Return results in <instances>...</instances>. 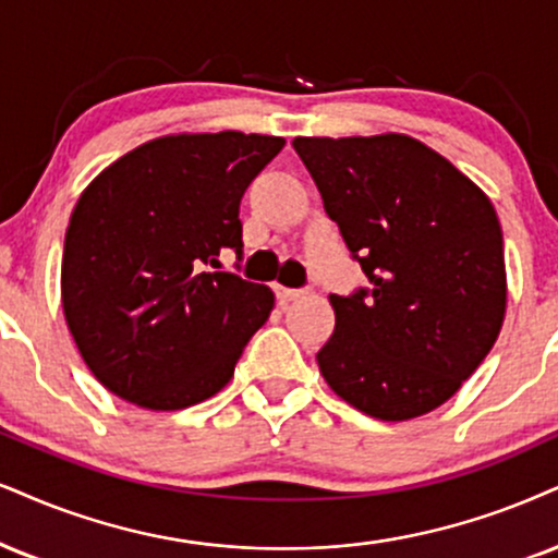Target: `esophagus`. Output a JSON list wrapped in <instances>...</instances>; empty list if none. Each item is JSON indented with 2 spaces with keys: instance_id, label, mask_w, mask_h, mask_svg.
<instances>
[{
  "instance_id": "34e87169",
  "label": "esophagus",
  "mask_w": 558,
  "mask_h": 558,
  "mask_svg": "<svg viewBox=\"0 0 558 558\" xmlns=\"http://www.w3.org/2000/svg\"><path fill=\"white\" fill-rule=\"evenodd\" d=\"M274 292H277L279 302H292V300H300L307 294V290H290V287H279V284L274 287Z\"/></svg>"
}]
</instances>
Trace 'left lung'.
Masks as SVG:
<instances>
[{"label": "left lung", "mask_w": 558, "mask_h": 558, "mask_svg": "<svg viewBox=\"0 0 558 558\" xmlns=\"http://www.w3.org/2000/svg\"><path fill=\"white\" fill-rule=\"evenodd\" d=\"M292 147L369 279L331 294L323 377L383 422L437 409L476 373L505 320L497 211L456 165L411 136H298Z\"/></svg>", "instance_id": "obj_1"}]
</instances>
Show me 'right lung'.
<instances>
[{
	"label": "right lung",
	"instance_id": "obj_1",
	"mask_svg": "<svg viewBox=\"0 0 558 558\" xmlns=\"http://www.w3.org/2000/svg\"><path fill=\"white\" fill-rule=\"evenodd\" d=\"M281 147V136L243 132L162 136L82 191L61 305L82 360L111 393L175 411L230 383L274 292L217 271L219 256L243 260L240 198Z\"/></svg>",
	"mask_w": 558,
	"mask_h": 558
}]
</instances>
